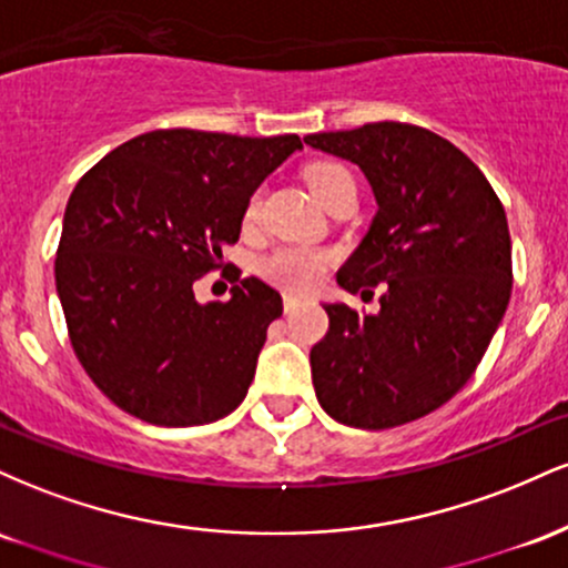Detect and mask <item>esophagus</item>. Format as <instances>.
<instances>
[{
  "label": "esophagus",
  "instance_id": "1",
  "mask_svg": "<svg viewBox=\"0 0 568 568\" xmlns=\"http://www.w3.org/2000/svg\"><path fill=\"white\" fill-rule=\"evenodd\" d=\"M298 302H302V298H296L293 296V293H285V298H283V310L285 312H293L298 306Z\"/></svg>",
  "mask_w": 568,
  "mask_h": 568
}]
</instances>
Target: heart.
<instances>
[{
  "label": "heart",
  "mask_w": 568,
  "mask_h": 568,
  "mask_svg": "<svg viewBox=\"0 0 568 568\" xmlns=\"http://www.w3.org/2000/svg\"><path fill=\"white\" fill-rule=\"evenodd\" d=\"M304 179L310 192L315 194V200L321 202V205H325V200L334 192H338L344 184H352L349 171L344 165H338V162H315V165L306 168ZM253 213H256V200H251L245 216L251 219ZM328 264L331 253L321 251V247L283 245L258 262V272H262V277L270 280L272 285H277V288L304 293L321 283Z\"/></svg>",
  "instance_id": "obj_1"
}]
</instances>
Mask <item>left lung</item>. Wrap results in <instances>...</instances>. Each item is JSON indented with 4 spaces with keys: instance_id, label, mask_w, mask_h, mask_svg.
I'll list each match as a JSON object with an SVG mask.
<instances>
[{
    "instance_id": "obj_1",
    "label": "left lung",
    "mask_w": 568,
    "mask_h": 568,
    "mask_svg": "<svg viewBox=\"0 0 568 568\" xmlns=\"http://www.w3.org/2000/svg\"><path fill=\"white\" fill-rule=\"evenodd\" d=\"M304 143L361 168L376 200L338 288L384 285L376 315L323 304L331 328L310 352L317 400L347 427L406 425L465 387L505 317V207L478 165L425 128L371 122Z\"/></svg>"
}]
</instances>
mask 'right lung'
Wrapping results in <instances>:
<instances>
[{"label":"right lung","mask_w":568,"mask_h":568,"mask_svg":"<svg viewBox=\"0 0 568 568\" xmlns=\"http://www.w3.org/2000/svg\"><path fill=\"white\" fill-rule=\"evenodd\" d=\"M298 149V135L152 130L82 175L63 213L55 291L71 347L114 406L194 427L243 403L283 298L245 277L230 302L200 304L192 285L237 243L253 192Z\"/></svg>","instance_id":"1"}]
</instances>
